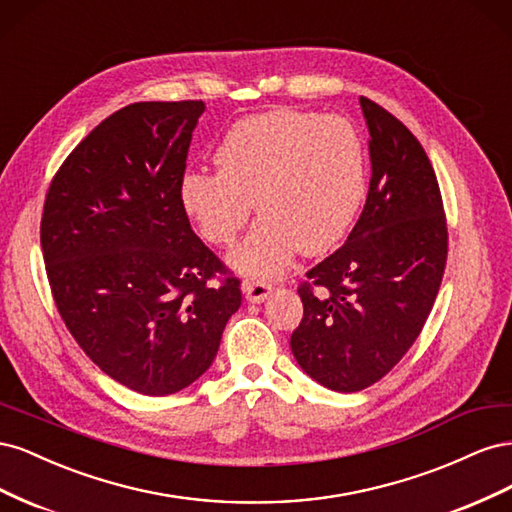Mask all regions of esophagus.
<instances>
[{"mask_svg":"<svg viewBox=\"0 0 512 512\" xmlns=\"http://www.w3.org/2000/svg\"><path fill=\"white\" fill-rule=\"evenodd\" d=\"M241 288H243L245 299L252 301V303L265 301L269 294L273 292V286L269 282H265V280H245Z\"/></svg>","mask_w":512,"mask_h":512,"instance_id":"obj_1","label":"esophagus"}]
</instances>
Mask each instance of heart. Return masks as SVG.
Here are the masks:
<instances>
[{"label": "heart", "instance_id": "b5f03b06", "mask_svg": "<svg viewBox=\"0 0 512 512\" xmlns=\"http://www.w3.org/2000/svg\"><path fill=\"white\" fill-rule=\"evenodd\" d=\"M215 162L220 173L188 170L181 177L179 205L205 241L230 245L256 200L262 218L230 258L250 275L282 273L299 250H331L365 198L361 134L339 115L247 117L224 136Z\"/></svg>", "mask_w": 512, "mask_h": 512}]
</instances>
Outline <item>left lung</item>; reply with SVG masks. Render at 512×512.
<instances>
[{"label": "left lung", "instance_id": "1", "mask_svg": "<svg viewBox=\"0 0 512 512\" xmlns=\"http://www.w3.org/2000/svg\"><path fill=\"white\" fill-rule=\"evenodd\" d=\"M371 179L359 222L301 282L290 348L307 376L339 393L376 384L404 359L438 297L448 254L440 185L418 138L361 96Z\"/></svg>", "mask_w": 512, "mask_h": 512}]
</instances>
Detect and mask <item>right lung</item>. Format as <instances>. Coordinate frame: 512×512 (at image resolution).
I'll list each match as a JSON object with an SVG mask.
<instances>
[{
	"label": "right lung",
	"mask_w": 512,
	"mask_h": 512,
	"mask_svg": "<svg viewBox=\"0 0 512 512\" xmlns=\"http://www.w3.org/2000/svg\"><path fill=\"white\" fill-rule=\"evenodd\" d=\"M203 111L200 100L121 108L72 149L44 198L40 243L61 320L106 376L149 397L203 376L241 305L239 277L179 205Z\"/></svg>",
	"instance_id": "add662e5"
}]
</instances>
